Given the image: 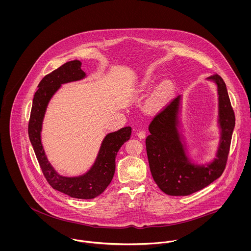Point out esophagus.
<instances>
[{"mask_svg":"<svg viewBox=\"0 0 251 251\" xmlns=\"http://www.w3.org/2000/svg\"><path fill=\"white\" fill-rule=\"evenodd\" d=\"M137 136H138L140 139H143V138H145V136H146V133H145L144 131H139V132L137 133Z\"/></svg>","mask_w":251,"mask_h":251,"instance_id":"1","label":"esophagus"}]
</instances>
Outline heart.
<instances>
[{
    "label": "heart",
    "instance_id": "obj_1",
    "mask_svg": "<svg viewBox=\"0 0 251 251\" xmlns=\"http://www.w3.org/2000/svg\"><path fill=\"white\" fill-rule=\"evenodd\" d=\"M154 84V80L150 76H146L143 78L140 83L138 84V90L141 93H145L151 90V88L153 87ZM174 83L169 80L166 79L164 81H162L159 86L157 87L155 93H154L153 100H152V104L154 107H161L163 106L168 99L171 97L174 92Z\"/></svg>",
    "mask_w": 251,
    "mask_h": 251
}]
</instances>
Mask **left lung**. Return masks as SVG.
<instances>
[{
    "mask_svg": "<svg viewBox=\"0 0 251 251\" xmlns=\"http://www.w3.org/2000/svg\"><path fill=\"white\" fill-rule=\"evenodd\" d=\"M217 85L220 141L216 157L207 164H195L186 154L183 135L179 132L181 97L173 99L149 125L146 151L150 170L161 191L170 196H187L201 190L224 172L235 127V115L223 78H206Z\"/></svg>",
    "mask_w": 251,
    "mask_h": 251,
    "instance_id": "1",
    "label": "left lung"
}]
</instances>
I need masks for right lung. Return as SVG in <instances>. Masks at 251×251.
Listing matches in <instances>:
<instances>
[{"mask_svg": "<svg viewBox=\"0 0 251 251\" xmlns=\"http://www.w3.org/2000/svg\"><path fill=\"white\" fill-rule=\"evenodd\" d=\"M82 63L74 60L65 63L49 74L39 83L32 102L28 122V135L45 177L52 188L72 198L94 199L111 183L116 171V156L120 147L130 139L132 128L124 127L106 135L101 143L97 159L87 173L78 176H64L55 171L45 153L41 132L43 120L50 100L62 84L82 80L86 74L81 69Z\"/></svg>", "mask_w": 251, "mask_h": 251, "instance_id": "obj_1", "label": "right lung"}]
</instances>
